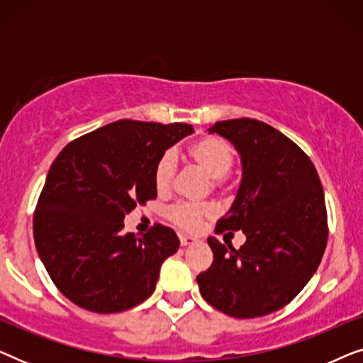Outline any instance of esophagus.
Masks as SVG:
<instances>
[{"instance_id":"1","label":"esophagus","mask_w":363,"mask_h":363,"mask_svg":"<svg viewBox=\"0 0 363 363\" xmlns=\"http://www.w3.org/2000/svg\"><path fill=\"white\" fill-rule=\"evenodd\" d=\"M196 241H198L196 238H193V236L180 235V242H182V246H190V245H195Z\"/></svg>"}]
</instances>
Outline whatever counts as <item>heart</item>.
Segmentation results:
<instances>
[{
    "mask_svg": "<svg viewBox=\"0 0 363 363\" xmlns=\"http://www.w3.org/2000/svg\"><path fill=\"white\" fill-rule=\"evenodd\" d=\"M185 157L193 165H196L206 177L211 178L213 188L225 185V177L235 163V152L230 143L215 135L196 138L185 147ZM173 178V158L165 153L158 158L153 168V183L158 191H167ZM211 215V208L206 205H193V203H178L168 208L167 216L172 223L183 230H195L203 218Z\"/></svg>",
    "mask_w": 363,
    "mask_h": 363,
    "instance_id": "b5f03b06",
    "label": "heart"
}]
</instances>
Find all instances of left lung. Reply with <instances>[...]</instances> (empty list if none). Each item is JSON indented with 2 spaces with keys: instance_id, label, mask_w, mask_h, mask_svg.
Listing matches in <instances>:
<instances>
[{
  "instance_id": "left-lung-1",
  "label": "left lung",
  "mask_w": 363,
  "mask_h": 363,
  "mask_svg": "<svg viewBox=\"0 0 363 363\" xmlns=\"http://www.w3.org/2000/svg\"><path fill=\"white\" fill-rule=\"evenodd\" d=\"M241 155L236 200L216 233L242 231L235 250L208 238L211 266L196 276L208 304L236 319L276 312L294 299L324 256L329 228L324 190L314 163L284 133L256 118L216 122Z\"/></svg>"
}]
</instances>
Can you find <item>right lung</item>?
<instances>
[{
  "instance_id": "add662e5",
  "label": "right lung",
  "mask_w": 363,
  "mask_h": 363,
  "mask_svg": "<svg viewBox=\"0 0 363 363\" xmlns=\"http://www.w3.org/2000/svg\"><path fill=\"white\" fill-rule=\"evenodd\" d=\"M193 133L188 123L117 121L62 148L33 218L48 274L74 304L97 314L132 309L152 296L163 261L180 246L172 228L122 235L123 218L155 200L153 168Z\"/></svg>"
}]
</instances>
